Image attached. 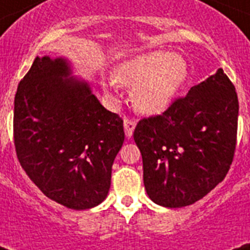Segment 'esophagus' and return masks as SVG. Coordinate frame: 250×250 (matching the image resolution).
Instances as JSON below:
<instances>
[{
    "mask_svg": "<svg viewBox=\"0 0 250 250\" xmlns=\"http://www.w3.org/2000/svg\"><path fill=\"white\" fill-rule=\"evenodd\" d=\"M123 125H125V136L129 139V137L133 135V129H135V127H136V122L132 121V119H125Z\"/></svg>",
    "mask_w": 250,
    "mask_h": 250,
    "instance_id": "esophagus-1",
    "label": "esophagus"
}]
</instances>
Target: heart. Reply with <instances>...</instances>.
<instances>
[{"label":"heart","instance_id":"1","mask_svg":"<svg viewBox=\"0 0 250 250\" xmlns=\"http://www.w3.org/2000/svg\"><path fill=\"white\" fill-rule=\"evenodd\" d=\"M189 76L187 61L168 50H150L122 61L114 67L113 78L101 79L102 90L117 96V84L131 88L133 109L144 115H157L174 102Z\"/></svg>","mask_w":250,"mask_h":250}]
</instances>
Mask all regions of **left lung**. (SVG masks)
Here are the masks:
<instances>
[{
  "mask_svg": "<svg viewBox=\"0 0 250 250\" xmlns=\"http://www.w3.org/2000/svg\"><path fill=\"white\" fill-rule=\"evenodd\" d=\"M239 101L222 68L161 115L137 123L144 186L165 208L192 205L225 179L236 148Z\"/></svg>",
  "mask_w": 250,
  "mask_h": 250,
  "instance_id": "obj_1",
  "label": "left lung"
}]
</instances>
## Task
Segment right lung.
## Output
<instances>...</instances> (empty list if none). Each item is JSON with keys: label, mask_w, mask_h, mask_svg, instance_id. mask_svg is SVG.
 I'll return each mask as SVG.
<instances>
[{"label": "right lung", "mask_w": 250, "mask_h": 250, "mask_svg": "<svg viewBox=\"0 0 250 250\" xmlns=\"http://www.w3.org/2000/svg\"><path fill=\"white\" fill-rule=\"evenodd\" d=\"M125 141L123 121L106 110L63 57H36L18 85L14 144L39 189L68 209L100 205Z\"/></svg>", "instance_id": "right-lung-1"}]
</instances>
